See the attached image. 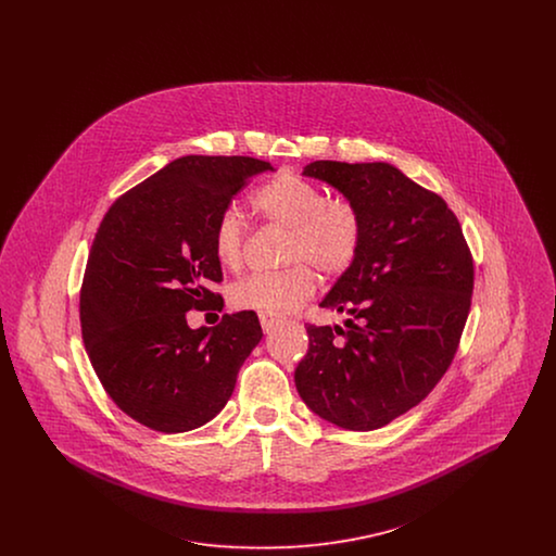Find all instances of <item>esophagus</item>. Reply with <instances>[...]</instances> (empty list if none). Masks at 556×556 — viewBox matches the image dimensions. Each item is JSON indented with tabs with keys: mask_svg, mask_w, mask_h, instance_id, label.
Returning <instances> with one entry per match:
<instances>
[{
	"mask_svg": "<svg viewBox=\"0 0 556 556\" xmlns=\"http://www.w3.org/2000/svg\"><path fill=\"white\" fill-rule=\"evenodd\" d=\"M279 323H281L279 318L261 315V325H263V331H265V333H270L275 327H279Z\"/></svg>",
	"mask_w": 556,
	"mask_h": 556,
	"instance_id": "obj_1",
	"label": "esophagus"
}]
</instances>
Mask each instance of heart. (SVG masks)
I'll return each instance as SVG.
<instances>
[{
	"label": "heart",
	"mask_w": 556,
	"mask_h": 556,
	"mask_svg": "<svg viewBox=\"0 0 556 556\" xmlns=\"http://www.w3.org/2000/svg\"><path fill=\"white\" fill-rule=\"evenodd\" d=\"M254 206L273 225L290 231L281 273H254L231 288L239 311L265 317H283L317 290V268L323 277L344 275L363 245V216L345 198H327L320 187L281 175L254 195ZM216 261L238 270L245 258V223L241 212L227 208L212 233Z\"/></svg>",
	"instance_id": "obj_1"
}]
</instances>
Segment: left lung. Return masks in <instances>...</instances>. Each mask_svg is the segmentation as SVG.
Wrapping results in <instances>:
<instances>
[{
    "label": "left lung",
    "mask_w": 556,
    "mask_h": 556,
    "mask_svg": "<svg viewBox=\"0 0 556 556\" xmlns=\"http://www.w3.org/2000/svg\"><path fill=\"white\" fill-rule=\"evenodd\" d=\"M302 175L358 208L363 245L318 304L348 315V329L308 325L293 381L320 419L379 429L417 406L448 369L471 308L473 258L448 204L394 164L317 160Z\"/></svg>",
    "instance_id": "8db88e82"
}]
</instances>
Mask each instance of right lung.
<instances>
[{
    "label": "right lung",
    "instance_id": "1",
    "mask_svg": "<svg viewBox=\"0 0 556 556\" xmlns=\"http://www.w3.org/2000/svg\"><path fill=\"white\" fill-rule=\"evenodd\" d=\"M248 156H184L121 195L93 239L80 288L83 344L108 396L137 424L184 433L214 419L263 340L256 313L191 329L187 313L218 306L212 233L252 177Z\"/></svg>",
    "mask_w": 556,
    "mask_h": 556
}]
</instances>
